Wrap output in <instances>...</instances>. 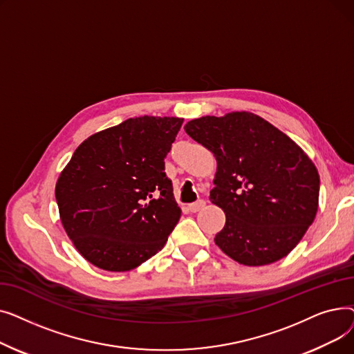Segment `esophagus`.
Wrapping results in <instances>:
<instances>
[{
  "mask_svg": "<svg viewBox=\"0 0 354 354\" xmlns=\"http://www.w3.org/2000/svg\"><path fill=\"white\" fill-rule=\"evenodd\" d=\"M203 207H205V201L199 199V201H196V202L191 203V205L188 207V209H189L191 212H198V211H201Z\"/></svg>",
  "mask_w": 354,
  "mask_h": 354,
  "instance_id": "obj_1",
  "label": "esophagus"
}]
</instances>
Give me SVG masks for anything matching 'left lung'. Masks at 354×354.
I'll return each instance as SVG.
<instances>
[{
  "label": "left lung",
  "mask_w": 354,
  "mask_h": 354,
  "mask_svg": "<svg viewBox=\"0 0 354 354\" xmlns=\"http://www.w3.org/2000/svg\"><path fill=\"white\" fill-rule=\"evenodd\" d=\"M185 132L216 159L209 199L227 219L215 244L248 267L287 257L319 209L320 176L307 153L251 111L194 119Z\"/></svg>",
  "instance_id": "obj_1"
}]
</instances>
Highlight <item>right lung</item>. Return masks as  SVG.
I'll return each mask as SVG.
<instances>
[{"mask_svg":"<svg viewBox=\"0 0 354 354\" xmlns=\"http://www.w3.org/2000/svg\"><path fill=\"white\" fill-rule=\"evenodd\" d=\"M180 118L140 116L88 136L55 183L60 221L95 267L130 271L159 252L180 218L165 158Z\"/></svg>","mask_w":354,"mask_h":354,"instance_id":"1","label":"right lung"}]
</instances>
